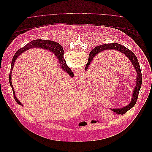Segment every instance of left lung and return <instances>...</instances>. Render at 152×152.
I'll list each match as a JSON object with an SVG mask.
<instances>
[{
	"instance_id": "8db88e82",
	"label": "left lung",
	"mask_w": 152,
	"mask_h": 152,
	"mask_svg": "<svg viewBox=\"0 0 152 152\" xmlns=\"http://www.w3.org/2000/svg\"><path fill=\"white\" fill-rule=\"evenodd\" d=\"M105 50H115L123 53L131 61L132 65L134 66L135 70L137 72L136 84L134 89V91H133V94H132V97L131 99V103L125 107H123L121 108H114V109L112 108L111 109L112 111L114 113H116L117 114L123 115L126 112H127L128 110H129L134 107L137 102V98H138L139 91H140V89H141V83H142V74L141 72L140 64H139L138 60H137V59L136 56V55L133 53L131 50L128 49L126 47L123 46L122 45L117 44V43L106 44L96 46L91 50L89 56L88 61H87V63L86 65V68H85L86 70H87V69H88L91 61H93V58L96 56V55L100 53L101 52L104 51Z\"/></svg>"
}]
</instances>
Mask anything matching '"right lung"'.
<instances>
[{"label":"right lung","instance_id":"1","mask_svg":"<svg viewBox=\"0 0 152 152\" xmlns=\"http://www.w3.org/2000/svg\"><path fill=\"white\" fill-rule=\"evenodd\" d=\"M40 48L49 50V51H51L52 53H53L54 56H56L57 57L58 61L59 62V65H60L63 70L66 73H67V74L70 75V77H73L72 71L70 70V68L67 66L66 63V61L65 60V59H64V56H63L64 50H63V47L60 44L56 42H54V41L49 40L37 39V40H32L31 42L25 45L24 47H23L17 50L16 53L15 54V56H14V57L12 58V60L11 62V71L10 73V75H9V82H10V86L12 87L13 94H14V98H15V99L16 100L17 103L20 104V105H22V104L19 102V100L16 98V96L15 95V90H14L13 86L12 84L11 73L12 72L14 64H15L17 58L19 56L21 53L26 51V50H28L31 48Z\"/></svg>","mask_w":152,"mask_h":152}]
</instances>
